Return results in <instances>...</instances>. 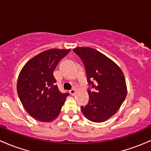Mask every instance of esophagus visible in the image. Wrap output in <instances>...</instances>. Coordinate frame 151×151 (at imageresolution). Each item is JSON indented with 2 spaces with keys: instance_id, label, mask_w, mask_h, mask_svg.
Returning a JSON list of instances; mask_svg holds the SVG:
<instances>
[{
  "instance_id": "esophagus-1",
  "label": "esophagus",
  "mask_w": 151,
  "mask_h": 151,
  "mask_svg": "<svg viewBox=\"0 0 151 151\" xmlns=\"http://www.w3.org/2000/svg\"><path fill=\"white\" fill-rule=\"evenodd\" d=\"M76 89H71V90H70V93L71 95H74V94L76 93Z\"/></svg>"
}]
</instances>
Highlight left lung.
I'll use <instances>...</instances> for the list:
<instances>
[{"label": "left lung", "mask_w": 151, "mask_h": 151, "mask_svg": "<svg viewBox=\"0 0 151 151\" xmlns=\"http://www.w3.org/2000/svg\"><path fill=\"white\" fill-rule=\"evenodd\" d=\"M73 51L83 60L88 82L94 88L88 91L89 102L81 106V111L92 122L107 121L118 111L127 96L123 71L111 59L93 48L78 47Z\"/></svg>", "instance_id": "8db88e82"}]
</instances>
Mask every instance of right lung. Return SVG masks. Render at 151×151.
Here are the masks:
<instances>
[{"label": "right lung", "mask_w": 151, "mask_h": 151, "mask_svg": "<svg viewBox=\"0 0 151 151\" xmlns=\"http://www.w3.org/2000/svg\"><path fill=\"white\" fill-rule=\"evenodd\" d=\"M70 51V49L58 48L45 50L28 60L20 72L18 97L25 111L37 121L55 120L69 95L59 91L53 71Z\"/></svg>", "instance_id": "right-lung-1"}]
</instances>
